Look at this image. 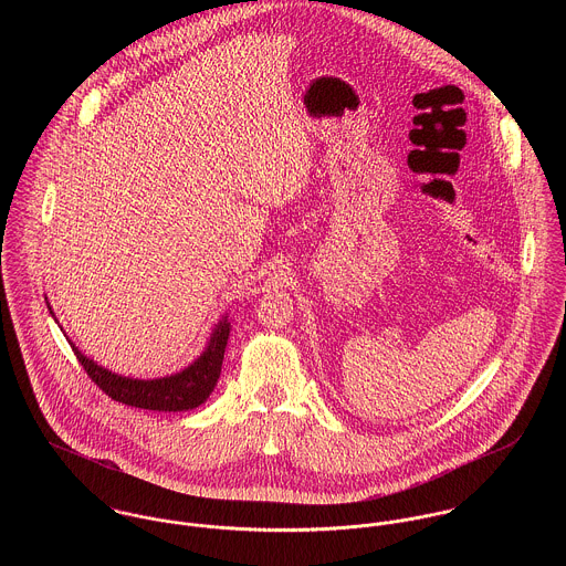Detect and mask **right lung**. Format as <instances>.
Returning <instances> with one entry per match:
<instances>
[{
    "label": "right lung",
    "instance_id": "add662e5",
    "mask_svg": "<svg viewBox=\"0 0 566 566\" xmlns=\"http://www.w3.org/2000/svg\"><path fill=\"white\" fill-rule=\"evenodd\" d=\"M48 310L54 316L50 305ZM229 333H231V323L224 316L220 323L216 324L211 339L207 348L200 353V357L193 364H189L185 370L161 379H130V377L115 375L97 366L86 355H82L72 342L70 344L82 368L91 377V381L102 392H106L113 401L130 405V407H142V409H153V411H185L205 403L213 392L222 373V359H224Z\"/></svg>",
    "mask_w": 566,
    "mask_h": 566
}]
</instances>
